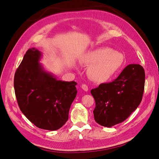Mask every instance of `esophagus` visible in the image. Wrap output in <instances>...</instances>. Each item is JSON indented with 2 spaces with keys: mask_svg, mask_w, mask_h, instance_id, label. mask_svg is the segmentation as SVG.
I'll return each mask as SVG.
<instances>
[{
  "mask_svg": "<svg viewBox=\"0 0 159 159\" xmlns=\"http://www.w3.org/2000/svg\"><path fill=\"white\" fill-rule=\"evenodd\" d=\"M81 88H82V89H84L85 91H88V86L86 84H82V85H81Z\"/></svg>",
  "mask_w": 159,
  "mask_h": 159,
  "instance_id": "esophagus-1",
  "label": "esophagus"
}]
</instances>
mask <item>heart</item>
<instances>
[{"mask_svg": "<svg viewBox=\"0 0 159 159\" xmlns=\"http://www.w3.org/2000/svg\"><path fill=\"white\" fill-rule=\"evenodd\" d=\"M124 60L121 53L108 47H102L88 53L84 63L90 66L88 70L89 78L97 82H103L117 73Z\"/></svg>", "mask_w": 159, "mask_h": 159, "instance_id": "heart-1", "label": "heart"}]
</instances>
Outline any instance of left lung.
I'll return each mask as SVG.
<instances>
[{"label": "left lung", "instance_id": "obj_1", "mask_svg": "<svg viewBox=\"0 0 159 159\" xmlns=\"http://www.w3.org/2000/svg\"><path fill=\"white\" fill-rule=\"evenodd\" d=\"M145 74L139 64H129L111 82L91 90L95 102V121L111 127L127 119L141 103Z\"/></svg>", "mask_w": 159, "mask_h": 159}]
</instances>
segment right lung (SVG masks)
I'll return each mask as SVG.
<instances>
[{
  "instance_id": "right-lung-1",
  "label": "right lung",
  "mask_w": 159,
  "mask_h": 159,
  "mask_svg": "<svg viewBox=\"0 0 159 159\" xmlns=\"http://www.w3.org/2000/svg\"><path fill=\"white\" fill-rule=\"evenodd\" d=\"M42 53L35 48L28 50L14 78L18 106L37 127L56 131L68 119L75 98V81L57 80L39 63Z\"/></svg>"
}]
</instances>
